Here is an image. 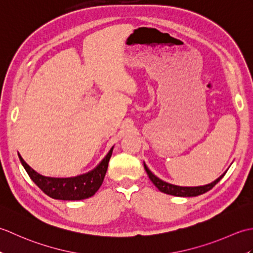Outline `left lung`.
<instances>
[{"instance_id": "obj_1", "label": "left lung", "mask_w": 253, "mask_h": 253, "mask_svg": "<svg viewBox=\"0 0 253 253\" xmlns=\"http://www.w3.org/2000/svg\"><path fill=\"white\" fill-rule=\"evenodd\" d=\"M144 169H146L147 174L149 176V178L151 179V181L155 185V187L158 188L160 191H162L164 193H168V195H171V196H176V197H197V196H200L202 193H206L207 191L211 190L212 188L215 186L217 182L221 180L225 173L221 176L218 177L216 180H214L213 182L206 186H200V187H179V186H175V185H171L169 184V182H165L163 180H161L160 178H158L157 176L153 175L151 173V170H150L147 165L144 164Z\"/></svg>"}]
</instances>
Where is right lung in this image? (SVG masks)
Masks as SVG:
<instances>
[{
	"label": "right lung",
	"instance_id": "obj_1",
	"mask_svg": "<svg viewBox=\"0 0 253 253\" xmlns=\"http://www.w3.org/2000/svg\"><path fill=\"white\" fill-rule=\"evenodd\" d=\"M112 152L113 148L93 170L71 178H52L42 176L32 169L20 157V154H18V157L32 181L45 195L57 200H83L92 197L99 190L106 174Z\"/></svg>",
	"mask_w": 253,
	"mask_h": 253
}]
</instances>
